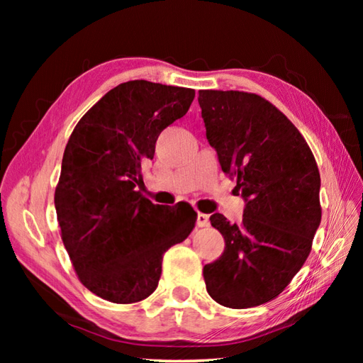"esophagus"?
Masks as SVG:
<instances>
[{
  "label": "esophagus",
  "instance_id": "1",
  "mask_svg": "<svg viewBox=\"0 0 363 363\" xmlns=\"http://www.w3.org/2000/svg\"><path fill=\"white\" fill-rule=\"evenodd\" d=\"M208 223H210V218H208V214H203V213L196 214V225L206 227Z\"/></svg>",
  "mask_w": 363,
  "mask_h": 363
}]
</instances>
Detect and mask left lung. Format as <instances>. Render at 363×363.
I'll return each instance as SVG.
<instances>
[{"mask_svg": "<svg viewBox=\"0 0 363 363\" xmlns=\"http://www.w3.org/2000/svg\"><path fill=\"white\" fill-rule=\"evenodd\" d=\"M206 139L247 201L240 225L213 214L224 253L203 267L206 291L232 309L269 303L290 285L320 225V173L298 128L264 97L199 93Z\"/></svg>", "mask_w": 363, "mask_h": 363, "instance_id": "8db88e82", "label": "left lung"}]
</instances>
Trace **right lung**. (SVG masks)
I'll use <instances>...</instances> for the list:
<instances>
[{"label": "right lung", "instance_id": "1", "mask_svg": "<svg viewBox=\"0 0 363 363\" xmlns=\"http://www.w3.org/2000/svg\"><path fill=\"white\" fill-rule=\"evenodd\" d=\"M194 97L179 86L121 83L82 116L67 143L54 194L60 237L79 281L110 303L150 296L164 251L194 230L192 206L155 205L136 190L160 133Z\"/></svg>", "mask_w": 363, "mask_h": 363}]
</instances>
